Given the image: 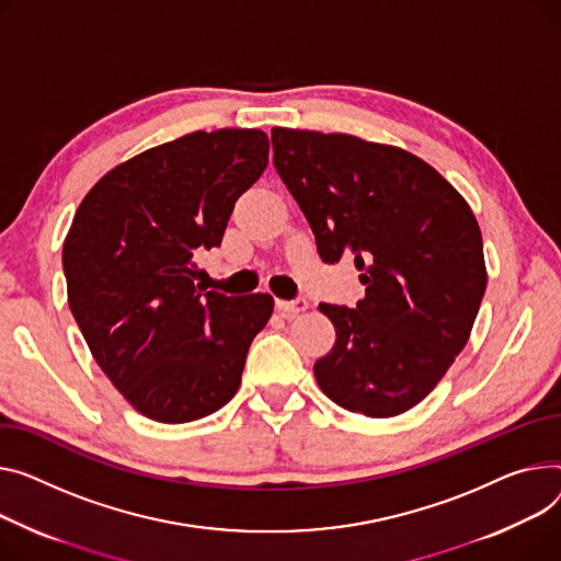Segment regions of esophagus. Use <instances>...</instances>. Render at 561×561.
Listing matches in <instances>:
<instances>
[{"label":"esophagus","instance_id":"esophagus-1","mask_svg":"<svg viewBox=\"0 0 561 561\" xmlns=\"http://www.w3.org/2000/svg\"><path fill=\"white\" fill-rule=\"evenodd\" d=\"M275 307H277V311H279L284 318H290V316H297V313L307 311L309 302L305 300V297H297V300H277Z\"/></svg>","mask_w":561,"mask_h":561}]
</instances>
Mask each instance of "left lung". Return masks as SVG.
<instances>
[{"label": "left lung", "mask_w": 561, "mask_h": 561, "mask_svg": "<svg viewBox=\"0 0 561 561\" xmlns=\"http://www.w3.org/2000/svg\"><path fill=\"white\" fill-rule=\"evenodd\" d=\"M275 169L324 264L354 256L365 297L320 305L335 327L320 390L345 410L394 417L417 405L469 341L488 271L467 201L403 148L343 133L273 128Z\"/></svg>", "instance_id": "left-lung-1"}]
</instances>
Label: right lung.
I'll use <instances>...</instances> for the list:
<instances>
[{
    "label": "right lung",
    "instance_id": "add662e5",
    "mask_svg": "<svg viewBox=\"0 0 561 561\" xmlns=\"http://www.w3.org/2000/svg\"><path fill=\"white\" fill-rule=\"evenodd\" d=\"M256 128L196 130L107 171L62 245L69 309L126 401L148 420L216 413L241 386L273 297H228L194 282L196 250L216 248L234 203L268 164Z\"/></svg>",
    "mask_w": 561,
    "mask_h": 561
}]
</instances>
